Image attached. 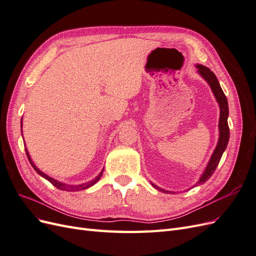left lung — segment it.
Returning <instances> with one entry per match:
<instances>
[{
	"label": "left lung",
	"mask_w": 256,
	"mask_h": 256,
	"mask_svg": "<svg viewBox=\"0 0 256 256\" xmlns=\"http://www.w3.org/2000/svg\"><path fill=\"white\" fill-rule=\"evenodd\" d=\"M200 74L203 76V78L208 82V84L210 85L212 90L214 92V95L216 99V102H219L220 106V120H219V130H220V138H219V142L218 145H216V150L212 154V156L209 160V164L205 170L204 174L202 175V177L200 178V180L196 184H204L206 180H208L209 178L212 177V175L214 174V172L216 171V166H218L220 159L223 154V152L226 150L228 140H230V128H228V99L226 96L224 95V92L220 86L219 81L216 79V74L210 70V69L207 68L206 66L203 65H196ZM152 186L154 188L159 189L160 191L164 192H168L166 190H162L160 188H158L157 186H154L152 184Z\"/></svg>",
	"instance_id": "1"
}]
</instances>
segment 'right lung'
<instances>
[{
    "mask_svg": "<svg viewBox=\"0 0 256 256\" xmlns=\"http://www.w3.org/2000/svg\"><path fill=\"white\" fill-rule=\"evenodd\" d=\"M22 124V122H21ZM26 156H28V161H30V164H32V166L34 168V170L35 171L40 174V176H42V177H44L46 180H49L54 187H56L58 189H60V190H66V191H79V190H84V189H86V188H90V186H92L94 184H96L99 180H100V177H102V172L100 173L95 180H90V182H86V184H78V186H69V184H62V182H58V180H53V178H51V177H49L48 175H46L44 173H42V171H40V170H38L36 166H35V164H33L32 162V160H30V154H28V150H26Z\"/></svg>",
    "mask_w": 256,
    "mask_h": 256,
    "instance_id": "1",
    "label": "right lung"
}]
</instances>
